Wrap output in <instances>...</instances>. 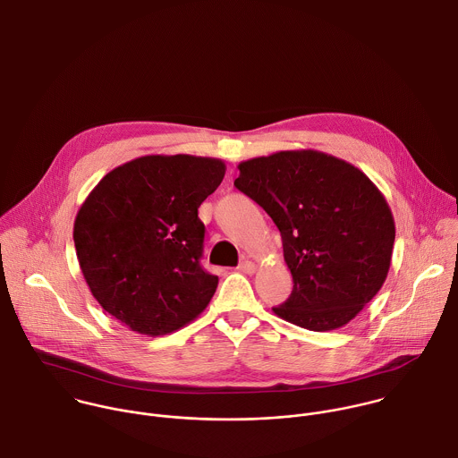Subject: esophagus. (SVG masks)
Wrapping results in <instances>:
<instances>
[{
  "label": "esophagus",
  "mask_w": 458,
  "mask_h": 458,
  "mask_svg": "<svg viewBox=\"0 0 458 458\" xmlns=\"http://www.w3.org/2000/svg\"><path fill=\"white\" fill-rule=\"evenodd\" d=\"M238 270L243 272V274H254L256 272V265L249 259H243L240 265H238Z\"/></svg>",
  "instance_id": "1"
}]
</instances>
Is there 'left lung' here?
Listing matches in <instances>:
<instances>
[{
  "instance_id": "1",
  "label": "left lung",
  "mask_w": 458,
  "mask_h": 458,
  "mask_svg": "<svg viewBox=\"0 0 458 458\" xmlns=\"http://www.w3.org/2000/svg\"><path fill=\"white\" fill-rule=\"evenodd\" d=\"M238 170L234 186L277 225L293 277L274 313L310 331L345 326L390 268L395 225L381 191L352 165L317 150L277 152Z\"/></svg>"
}]
</instances>
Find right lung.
<instances>
[{
	"instance_id": "obj_1",
	"label": "right lung",
	"mask_w": 458,
	"mask_h": 458,
	"mask_svg": "<svg viewBox=\"0 0 458 458\" xmlns=\"http://www.w3.org/2000/svg\"><path fill=\"white\" fill-rule=\"evenodd\" d=\"M220 159L145 156L109 172L79 209L77 258L100 306L141 335L186 326L218 277L200 265V204L220 186Z\"/></svg>"
}]
</instances>
